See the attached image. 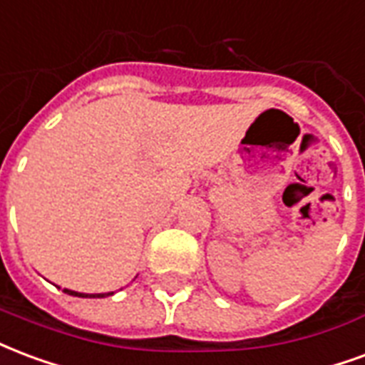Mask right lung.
I'll list each match as a JSON object with an SVG mask.
<instances>
[{
  "instance_id": "1",
  "label": "right lung",
  "mask_w": 365,
  "mask_h": 365,
  "mask_svg": "<svg viewBox=\"0 0 365 365\" xmlns=\"http://www.w3.org/2000/svg\"><path fill=\"white\" fill-rule=\"evenodd\" d=\"M66 294H69V296H79V298H104V294H81V292H73V290H63ZM108 296H112V292L108 294Z\"/></svg>"
}]
</instances>
